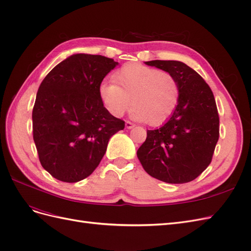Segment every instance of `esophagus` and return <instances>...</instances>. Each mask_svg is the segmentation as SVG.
Segmentation results:
<instances>
[{"instance_id":"1","label":"esophagus","mask_w":251,"mask_h":251,"mask_svg":"<svg viewBox=\"0 0 251 251\" xmlns=\"http://www.w3.org/2000/svg\"><path fill=\"white\" fill-rule=\"evenodd\" d=\"M134 126H135V125L132 124L131 121H126V127L128 128V130H130V128H133Z\"/></svg>"}]
</instances>
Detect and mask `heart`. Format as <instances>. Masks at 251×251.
<instances>
[{"label": "heart", "mask_w": 251, "mask_h": 251, "mask_svg": "<svg viewBox=\"0 0 251 251\" xmlns=\"http://www.w3.org/2000/svg\"><path fill=\"white\" fill-rule=\"evenodd\" d=\"M114 79L116 84L105 80L100 87L101 100L113 116H123L133 103L135 120L159 126L177 108L179 86L169 72L133 63L121 67Z\"/></svg>", "instance_id": "1"}]
</instances>
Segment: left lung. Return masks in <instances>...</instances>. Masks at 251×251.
<instances>
[{"label": "left lung", "instance_id": "8db88e82", "mask_svg": "<svg viewBox=\"0 0 251 251\" xmlns=\"http://www.w3.org/2000/svg\"><path fill=\"white\" fill-rule=\"evenodd\" d=\"M146 65L171 73L178 82L180 96L170 119L157 130H148L137 157L150 176L166 183H186L209 165L219 139L214 94L184 63L151 60Z\"/></svg>", "mask_w": 251, "mask_h": 251}]
</instances>
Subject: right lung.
Instances as JSON below:
<instances>
[{"instance_id":"add662e5","label":"right lung","mask_w":251,"mask_h":251,"mask_svg":"<svg viewBox=\"0 0 251 251\" xmlns=\"http://www.w3.org/2000/svg\"><path fill=\"white\" fill-rule=\"evenodd\" d=\"M118 65L77 53L44 78L32 111L33 140L43 168L59 181L78 182L94 172L125 121L103 107L102 79Z\"/></svg>"}]
</instances>
